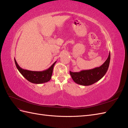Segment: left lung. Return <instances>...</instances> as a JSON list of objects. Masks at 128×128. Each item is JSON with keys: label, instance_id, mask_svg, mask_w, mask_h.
<instances>
[{"label": "left lung", "instance_id": "8db88e82", "mask_svg": "<svg viewBox=\"0 0 128 128\" xmlns=\"http://www.w3.org/2000/svg\"><path fill=\"white\" fill-rule=\"evenodd\" d=\"M110 59V52L105 62L99 67L90 69L83 70L80 72H72L70 71V74L74 82L81 86H90L102 79L109 67Z\"/></svg>", "mask_w": 128, "mask_h": 128}]
</instances>
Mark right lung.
<instances>
[{"mask_svg":"<svg viewBox=\"0 0 128 128\" xmlns=\"http://www.w3.org/2000/svg\"><path fill=\"white\" fill-rule=\"evenodd\" d=\"M14 61L17 69L22 75L30 82L34 84H42L48 82L51 78L53 67L56 62V61L51 67L46 70L38 72L31 71L22 69L19 66L15 58Z\"/></svg>","mask_w":128,"mask_h":128,"instance_id":"1","label":"right lung"}]
</instances>
